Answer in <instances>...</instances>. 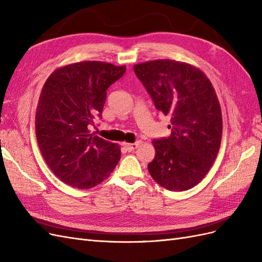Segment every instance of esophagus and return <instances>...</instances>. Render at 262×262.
Instances as JSON below:
<instances>
[{"instance_id": "obj_1", "label": "esophagus", "mask_w": 262, "mask_h": 262, "mask_svg": "<svg viewBox=\"0 0 262 262\" xmlns=\"http://www.w3.org/2000/svg\"><path fill=\"white\" fill-rule=\"evenodd\" d=\"M124 145H125V147L128 148L129 150H134V149L139 147V145H140V141H138V142H134V143H125Z\"/></svg>"}]
</instances>
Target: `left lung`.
<instances>
[{
  "mask_svg": "<svg viewBox=\"0 0 262 262\" xmlns=\"http://www.w3.org/2000/svg\"><path fill=\"white\" fill-rule=\"evenodd\" d=\"M155 108L170 117L168 138L153 140L152 178L170 191L194 187L207 175L222 140L221 106L201 70L175 60L148 61L133 67Z\"/></svg>",
  "mask_w": 262,
  "mask_h": 262,
  "instance_id": "1",
  "label": "left lung"
}]
</instances>
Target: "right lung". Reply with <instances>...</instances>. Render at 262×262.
<instances>
[{"instance_id":"add662e5","label":"right lung","mask_w":262,"mask_h":262,"mask_svg":"<svg viewBox=\"0 0 262 262\" xmlns=\"http://www.w3.org/2000/svg\"><path fill=\"white\" fill-rule=\"evenodd\" d=\"M101 61L55 70L46 81L36 113V137L50 169L67 185L90 189L113 172L120 146L91 133L101 118L108 87L125 72Z\"/></svg>"}]
</instances>
